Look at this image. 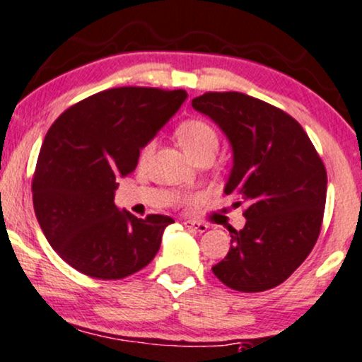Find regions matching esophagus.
<instances>
[{
	"label": "esophagus",
	"instance_id": "esophagus-1",
	"mask_svg": "<svg viewBox=\"0 0 362 362\" xmlns=\"http://www.w3.org/2000/svg\"><path fill=\"white\" fill-rule=\"evenodd\" d=\"M184 226L187 229H192L195 230V233H206V230L209 229V224L206 223H199V221H184Z\"/></svg>",
	"mask_w": 362,
	"mask_h": 362
}]
</instances>
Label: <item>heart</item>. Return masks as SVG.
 <instances>
[{"label":"heart","instance_id":"b5f03b06","mask_svg":"<svg viewBox=\"0 0 362 362\" xmlns=\"http://www.w3.org/2000/svg\"><path fill=\"white\" fill-rule=\"evenodd\" d=\"M177 138L182 148L187 151V155H190L192 158H199L204 153H216L217 145H219V136L214 126L209 124L204 119H187L184 123L177 126ZM155 151V139H150L143 145L139 150L138 162L139 165H145L148 160L151 158Z\"/></svg>","mask_w":362,"mask_h":362}]
</instances>
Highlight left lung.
I'll return each instance as SVG.
<instances>
[{"mask_svg":"<svg viewBox=\"0 0 362 362\" xmlns=\"http://www.w3.org/2000/svg\"><path fill=\"white\" fill-rule=\"evenodd\" d=\"M195 110L219 124L233 145L224 192L246 224L230 229L228 256L214 275L238 291L278 286L305 261L324 221L327 172L297 119L243 93H206Z\"/></svg>","mask_w":362,"mask_h":362,"instance_id":"1","label":"left lung"}]
</instances>
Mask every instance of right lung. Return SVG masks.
Returning <instances> with one entry per match:
<instances>
[{"instance_id":"obj_1","label":"right lung","mask_w":362,"mask_h":362,"mask_svg":"<svg viewBox=\"0 0 362 362\" xmlns=\"http://www.w3.org/2000/svg\"><path fill=\"white\" fill-rule=\"evenodd\" d=\"M185 98L184 89L115 87L72 104L50 126L33 173V209L47 241L77 272L119 280L158 252L175 221L117 211L115 190Z\"/></svg>"}]
</instances>
